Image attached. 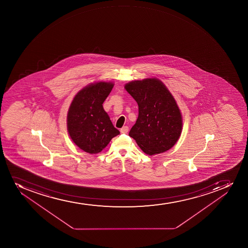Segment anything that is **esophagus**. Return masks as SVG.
<instances>
[{"mask_svg":"<svg viewBox=\"0 0 248 248\" xmlns=\"http://www.w3.org/2000/svg\"><path fill=\"white\" fill-rule=\"evenodd\" d=\"M128 126H124L121 129H120V133H124V134H126V133H128Z\"/></svg>","mask_w":248,"mask_h":248,"instance_id":"esophagus-1","label":"esophagus"}]
</instances>
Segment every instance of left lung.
<instances>
[{"label": "left lung", "mask_w": 248, "mask_h": 248, "mask_svg": "<svg viewBox=\"0 0 248 248\" xmlns=\"http://www.w3.org/2000/svg\"><path fill=\"white\" fill-rule=\"evenodd\" d=\"M138 104L139 114L129 136L146 155H158L178 141L183 118L179 106L159 79L132 81L124 86Z\"/></svg>", "instance_id": "8db88e82"}]
</instances>
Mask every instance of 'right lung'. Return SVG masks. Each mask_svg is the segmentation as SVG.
Returning <instances> with one entry per match:
<instances>
[{"label":"right lung","instance_id":"obj_1","mask_svg":"<svg viewBox=\"0 0 248 248\" xmlns=\"http://www.w3.org/2000/svg\"><path fill=\"white\" fill-rule=\"evenodd\" d=\"M113 86L110 81L89 84L74 96L68 110L69 137L77 146L91 155L101 152L120 134L103 107Z\"/></svg>","mask_w":248,"mask_h":248}]
</instances>
